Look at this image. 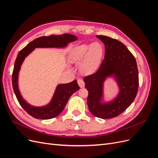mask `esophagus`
<instances>
[{"label": "esophagus", "instance_id": "obj_1", "mask_svg": "<svg viewBox=\"0 0 158 158\" xmlns=\"http://www.w3.org/2000/svg\"><path fill=\"white\" fill-rule=\"evenodd\" d=\"M78 84L79 85V86L82 88H84V85H85V84L84 82V81L82 80V79H78Z\"/></svg>", "mask_w": 158, "mask_h": 158}]
</instances>
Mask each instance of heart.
<instances>
[{"instance_id": "1", "label": "heart", "mask_w": 158, "mask_h": 158, "mask_svg": "<svg viewBox=\"0 0 158 158\" xmlns=\"http://www.w3.org/2000/svg\"><path fill=\"white\" fill-rule=\"evenodd\" d=\"M103 56L102 44L94 42L91 44H82L74 49L71 59L74 63H80V70L84 74H92L99 69Z\"/></svg>"}]
</instances>
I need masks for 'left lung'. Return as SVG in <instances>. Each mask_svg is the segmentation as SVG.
<instances>
[{"label":"left lung","mask_w":158,"mask_h":158,"mask_svg":"<svg viewBox=\"0 0 158 158\" xmlns=\"http://www.w3.org/2000/svg\"><path fill=\"white\" fill-rule=\"evenodd\" d=\"M105 45V59L96 73L85 77L88 106L95 117L111 118L121 114L135 100L138 89V71L135 56L123 43L96 35ZM109 78L117 83L118 92L111 99L104 97V83Z\"/></svg>","instance_id":"left-lung-1"}]
</instances>
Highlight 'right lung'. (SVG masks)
<instances>
[{
	"instance_id": "add662e5",
	"label": "right lung",
	"mask_w": 158,
	"mask_h": 158,
	"mask_svg": "<svg viewBox=\"0 0 158 158\" xmlns=\"http://www.w3.org/2000/svg\"><path fill=\"white\" fill-rule=\"evenodd\" d=\"M78 40L71 34H62L38 37L28 44L17 56L12 74V87L18 102L25 111L33 117L38 119H50L58 116L63 111L69 98L80 89L77 81L74 80L67 84H59L56 86L50 101L44 106H33L23 98L19 88V74L21 66L26 58L36 48L65 49L69 44Z\"/></svg>"
}]
</instances>
